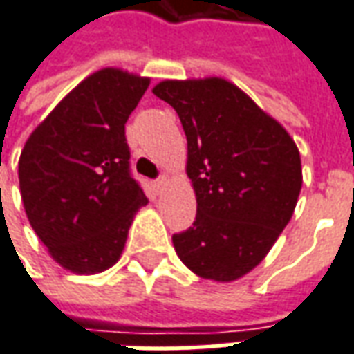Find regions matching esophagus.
Returning <instances> with one entry per match:
<instances>
[{"mask_svg":"<svg viewBox=\"0 0 354 354\" xmlns=\"http://www.w3.org/2000/svg\"><path fill=\"white\" fill-rule=\"evenodd\" d=\"M165 185H167V178L159 176L157 180H153V187L157 189V192H162L165 189Z\"/></svg>","mask_w":354,"mask_h":354,"instance_id":"obj_1","label":"esophagus"}]
</instances>
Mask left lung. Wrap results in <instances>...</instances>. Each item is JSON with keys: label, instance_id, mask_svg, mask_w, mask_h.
Returning <instances> with one entry per match:
<instances>
[{"label": "left lung", "instance_id": "obj_1", "mask_svg": "<svg viewBox=\"0 0 354 354\" xmlns=\"http://www.w3.org/2000/svg\"><path fill=\"white\" fill-rule=\"evenodd\" d=\"M180 117L194 226L174 234L180 261L205 280L232 281L263 261L288 226L303 185L286 128L224 78L165 80L153 88Z\"/></svg>", "mask_w": 354, "mask_h": 354}]
</instances>
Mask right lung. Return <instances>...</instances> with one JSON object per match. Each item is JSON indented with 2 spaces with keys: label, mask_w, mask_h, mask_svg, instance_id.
<instances>
[{
  "label": "right lung",
  "mask_w": 354,
  "mask_h": 354,
  "mask_svg": "<svg viewBox=\"0 0 354 354\" xmlns=\"http://www.w3.org/2000/svg\"><path fill=\"white\" fill-rule=\"evenodd\" d=\"M149 78L103 68L78 84L24 143L19 184L28 222L53 261L97 274L120 259L147 203L130 174L124 124Z\"/></svg>",
  "instance_id": "right-lung-1"
}]
</instances>
